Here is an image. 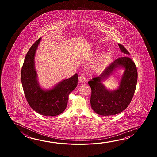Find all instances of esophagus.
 <instances>
[{"label":"esophagus","mask_w":157,"mask_h":157,"mask_svg":"<svg viewBox=\"0 0 157 157\" xmlns=\"http://www.w3.org/2000/svg\"><path fill=\"white\" fill-rule=\"evenodd\" d=\"M79 81L81 82H85L86 81V77L85 75H82L79 77Z\"/></svg>","instance_id":"1"}]
</instances>
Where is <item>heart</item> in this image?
<instances>
[{"label": "heart", "mask_w": 157, "mask_h": 157, "mask_svg": "<svg viewBox=\"0 0 157 157\" xmlns=\"http://www.w3.org/2000/svg\"><path fill=\"white\" fill-rule=\"evenodd\" d=\"M109 57H110V54L108 53L104 54L103 55L100 57L99 60L98 62V63L95 67L96 70H100L102 68H103V67L105 66L106 64L107 60L109 58Z\"/></svg>", "instance_id": "b5f03b06"}]
</instances>
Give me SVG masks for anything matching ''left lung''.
Segmentation results:
<instances>
[{
    "instance_id": "8db88e82",
    "label": "left lung",
    "mask_w": 157,
    "mask_h": 157,
    "mask_svg": "<svg viewBox=\"0 0 157 157\" xmlns=\"http://www.w3.org/2000/svg\"><path fill=\"white\" fill-rule=\"evenodd\" d=\"M118 44L121 52L130 54L124 45ZM121 67H124L125 71L119 88L113 92L107 90L101 81ZM137 80V71L133 60L128 57L117 58L105 68L100 76L94 77L88 82L91 89L90 103L92 109L102 116H111L122 112L131 101L136 89Z\"/></svg>"
}]
</instances>
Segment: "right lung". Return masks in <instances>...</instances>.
I'll list each match as a JSON object with an SVG mask.
<instances>
[{
	"instance_id": "add662e5",
	"label": "right lung",
	"mask_w": 157,
	"mask_h": 157,
	"mask_svg": "<svg viewBox=\"0 0 157 157\" xmlns=\"http://www.w3.org/2000/svg\"><path fill=\"white\" fill-rule=\"evenodd\" d=\"M41 37L31 47L25 58L21 72L25 95L31 108L43 116H54L62 113L67 107L70 94L76 87L78 75L62 81L49 91L41 89L37 81L34 57Z\"/></svg>"
}]
</instances>
